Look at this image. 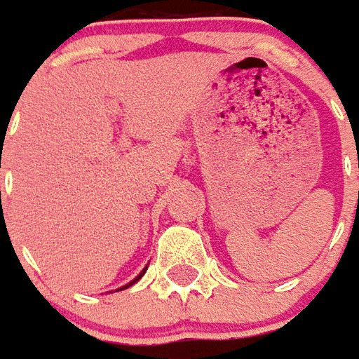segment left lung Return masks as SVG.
I'll list each match as a JSON object with an SVG mask.
<instances>
[{"label": "left lung", "instance_id": "left-lung-1", "mask_svg": "<svg viewBox=\"0 0 359 359\" xmlns=\"http://www.w3.org/2000/svg\"><path fill=\"white\" fill-rule=\"evenodd\" d=\"M358 167H359V159H358Z\"/></svg>", "mask_w": 359, "mask_h": 359}]
</instances>
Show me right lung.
Here are the masks:
<instances>
[{
	"label": "right lung",
	"mask_w": 359,
	"mask_h": 359,
	"mask_svg": "<svg viewBox=\"0 0 359 359\" xmlns=\"http://www.w3.org/2000/svg\"><path fill=\"white\" fill-rule=\"evenodd\" d=\"M140 277H142V275H140ZM140 277H138V278H140ZM138 278H134L133 283H136V280H138ZM133 283H130V285H133ZM125 288H126V286H125Z\"/></svg>",
	"instance_id": "obj_1"
}]
</instances>
